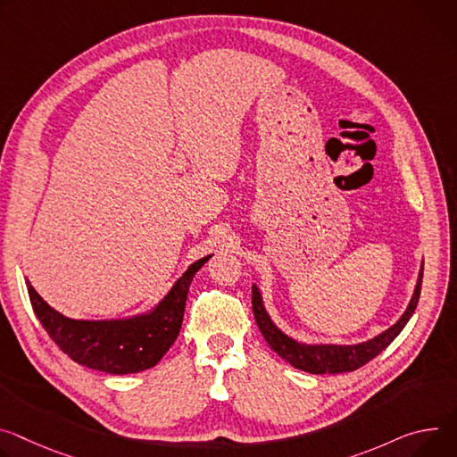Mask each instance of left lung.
<instances>
[{
	"mask_svg": "<svg viewBox=\"0 0 457 457\" xmlns=\"http://www.w3.org/2000/svg\"><path fill=\"white\" fill-rule=\"evenodd\" d=\"M421 282H423V262H421L416 287H413L411 299L406 310L403 312V315L376 337L357 345H331V343L310 345L287 336L286 331H282L270 317L257 284L252 286V306H253V315L261 334L264 336L271 350L277 352L284 361H287L294 368H299L308 373H343V371H353L362 364H366L368 361H371L376 355H379L401 334L403 328L410 320L411 313L416 312V306L420 303Z\"/></svg>",
	"mask_w": 457,
	"mask_h": 457,
	"instance_id": "left-lung-1",
	"label": "left lung"
}]
</instances>
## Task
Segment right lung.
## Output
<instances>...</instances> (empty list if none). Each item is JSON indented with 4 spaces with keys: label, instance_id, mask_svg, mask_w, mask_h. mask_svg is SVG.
Instances as JSON below:
<instances>
[{
    "label": "right lung",
    "instance_id": "1",
    "mask_svg": "<svg viewBox=\"0 0 457 457\" xmlns=\"http://www.w3.org/2000/svg\"><path fill=\"white\" fill-rule=\"evenodd\" d=\"M212 257L189 264L151 312L128 319H71L41 299L29 280L27 289L37 320L63 353L81 366L126 376L153 368L171 348L182 328L191 280Z\"/></svg>",
    "mask_w": 457,
    "mask_h": 457
}]
</instances>
